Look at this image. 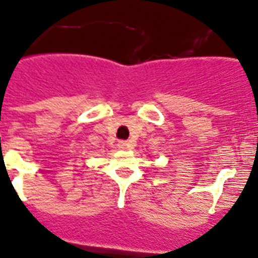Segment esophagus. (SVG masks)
I'll list each match as a JSON object with an SVG mask.
<instances>
[{
	"mask_svg": "<svg viewBox=\"0 0 258 258\" xmlns=\"http://www.w3.org/2000/svg\"><path fill=\"white\" fill-rule=\"evenodd\" d=\"M118 146H120V148H122V150H132L134 148V143L131 141H120Z\"/></svg>",
	"mask_w": 258,
	"mask_h": 258,
	"instance_id": "1",
	"label": "esophagus"
}]
</instances>
